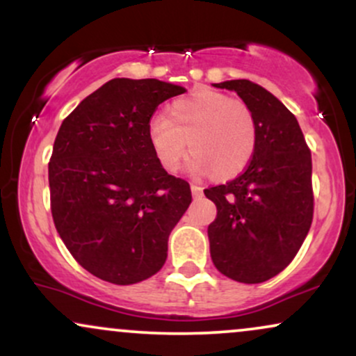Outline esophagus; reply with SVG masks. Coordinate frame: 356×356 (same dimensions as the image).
Wrapping results in <instances>:
<instances>
[{
	"mask_svg": "<svg viewBox=\"0 0 356 356\" xmlns=\"http://www.w3.org/2000/svg\"><path fill=\"white\" fill-rule=\"evenodd\" d=\"M191 192H192V195H194V197H201V195H202V187H199V186H195V184H192Z\"/></svg>",
	"mask_w": 356,
	"mask_h": 356,
	"instance_id": "1",
	"label": "esophagus"
}]
</instances>
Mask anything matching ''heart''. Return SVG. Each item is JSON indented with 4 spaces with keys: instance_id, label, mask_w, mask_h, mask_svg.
I'll use <instances>...</instances> for the list:
<instances>
[{
    "instance_id": "heart-1",
    "label": "heart",
    "mask_w": 356,
    "mask_h": 356,
    "mask_svg": "<svg viewBox=\"0 0 356 356\" xmlns=\"http://www.w3.org/2000/svg\"><path fill=\"white\" fill-rule=\"evenodd\" d=\"M149 145L165 172H175L184 155L192 154L187 169L224 181L246 169L256 152L257 124L244 102L214 90H197L172 102L165 117L147 127Z\"/></svg>"
}]
</instances>
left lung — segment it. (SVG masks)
<instances>
[{"label": "left lung", "mask_w": 356, "mask_h": 356, "mask_svg": "<svg viewBox=\"0 0 356 356\" xmlns=\"http://www.w3.org/2000/svg\"><path fill=\"white\" fill-rule=\"evenodd\" d=\"M214 87L251 108L257 145L243 174L204 191L218 207L207 227L211 257L231 280L263 283L291 263L312 227V152L296 117L266 88L249 80Z\"/></svg>", "instance_id": "left-lung-1"}]
</instances>
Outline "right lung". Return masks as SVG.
Returning a JSON list of instances; mask_svg holds the SVG:
<instances>
[{"label":"right lung","instance_id":"obj_1","mask_svg":"<svg viewBox=\"0 0 356 356\" xmlns=\"http://www.w3.org/2000/svg\"><path fill=\"white\" fill-rule=\"evenodd\" d=\"M186 88L113 79L79 104L56 134L48 164L51 216L81 268L113 284L154 276L170 231L192 201L147 138L155 108Z\"/></svg>","mask_w":356,"mask_h":356}]
</instances>
